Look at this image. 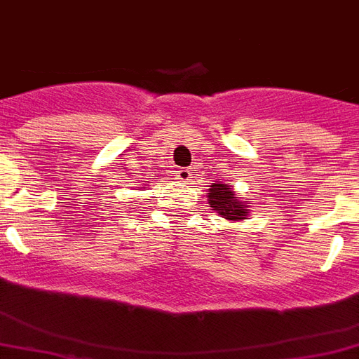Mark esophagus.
<instances>
[{"label": "esophagus", "mask_w": 359, "mask_h": 359, "mask_svg": "<svg viewBox=\"0 0 359 359\" xmlns=\"http://www.w3.org/2000/svg\"><path fill=\"white\" fill-rule=\"evenodd\" d=\"M176 176H177V180H180V182L189 183V182H191L192 172H191V170H189V168H180V170H177Z\"/></svg>", "instance_id": "esophagus-1"}]
</instances>
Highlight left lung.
Returning <instances> with one entry per match:
<instances>
[{
	"label": "left lung",
	"mask_w": 359,
	"mask_h": 359,
	"mask_svg": "<svg viewBox=\"0 0 359 359\" xmlns=\"http://www.w3.org/2000/svg\"><path fill=\"white\" fill-rule=\"evenodd\" d=\"M209 207L229 222H244L250 216V205L233 189V183L216 182L207 189Z\"/></svg>",
	"instance_id": "obj_1"
}]
</instances>
